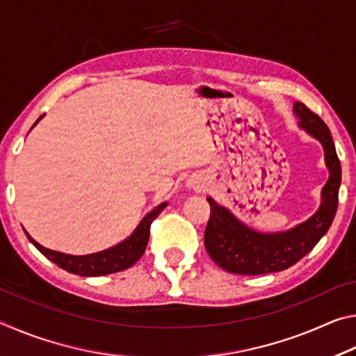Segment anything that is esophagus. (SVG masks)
<instances>
[{"label": "esophagus", "instance_id": "34e87169", "mask_svg": "<svg viewBox=\"0 0 356 356\" xmlns=\"http://www.w3.org/2000/svg\"><path fill=\"white\" fill-rule=\"evenodd\" d=\"M186 186L193 190H201L202 182H201V179H197V177H190L188 180H186Z\"/></svg>", "mask_w": 356, "mask_h": 356}]
</instances>
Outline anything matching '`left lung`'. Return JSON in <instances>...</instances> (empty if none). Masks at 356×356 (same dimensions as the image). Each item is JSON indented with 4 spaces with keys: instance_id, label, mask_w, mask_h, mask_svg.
Instances as JSON below:
<instances>
[{
    "instance_id": "8db88e82",
    "label": "left lung",
    "mask_w": 356,
    "mask_h": 356,
    "mask_svg": "<svg viewBox=\"0 0 356 356\" xmlns=\"http://www.w3.org/2000/svg\"><path fill=\"white\" fill-rule=\"evenodd\" d=\"M293 114L298 119V127L323 147L330 176L322 188L321 206L308 220L287 231L259 232L240 221L231 210L207 197L210 218L204 245L213 262L229 273L256 276L292 267L314 248L334 220L341 186V163L330 129L300 102L293 104Z\"/></svg>"
}]
</instances>
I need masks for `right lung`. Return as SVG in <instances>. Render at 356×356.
Wrapping results in <instances>:
<instances>
[{
    "mask_svg": "<svg viewBox=\"0 0 356 356\" xmlns=\"http://www.w3.org/2000/svg\"><path fill=\"white\" fill-rule=\"evenodd\" d=\"M44 118V114L35 120L33 127L38 125L39 120ZM168 206V202H161L160 206H156L154 210L144 216L140 221V225L135 227V231L130 234L127 238H124L122 242L118 245L106 248L104 251L92 252V254H83V256H74V254H65V252L48 250L45 246L35 242V240L29 236L25 231L26 237L29 238L35 248H38L42 254L47 259H50L51 262H55L58 267L74 275L80 276H104L110 273L120 272L134 265L138 259H140L149 242V234H150V225L152 221L161 213V210Z\"/></svg>",
    "mask_w": 356,
    "mask_h": 356,
    "instance_id": "add662e5",
    "label": "right lung"
}]
</instances>
